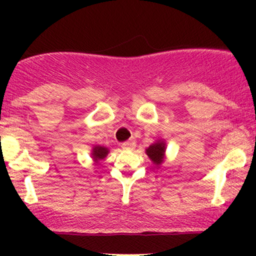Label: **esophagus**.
<instances>
[{"instance_id": "obj_1", "label": "esophagus", "mask_w": 256, "mask_h": 256, "mask_svg": "<svg viewBox=\"0 0 256 256\" xmlns=\"http://www.w3.org/2000/svg\"><path fill=\"white\" fill-rule=\"evenodd\" d=\"M122 148L125 149V150H134V149L136 148V142H134V140H126V142L122 144Z\"/></svg>"}]
</instances>
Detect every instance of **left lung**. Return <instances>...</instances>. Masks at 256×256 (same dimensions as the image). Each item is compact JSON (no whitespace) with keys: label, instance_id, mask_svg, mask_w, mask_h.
<instances>
[{"label":"left lung","instance_id":"1","mask_svg":"<svg viewBox=\"0 0 256 256\" xmlns=\"http://www.w3.org/2000/svg\"><path fill=\"white\" fill-rule=\"evenodd\" d=\"M146 154L152 161V164L160 166L166 158V142L165 140H156L146 149Z\"/></svg>","mask_w":256,"mask_h":256}]
</instances>
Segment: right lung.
I'll return each instance as SVG.
<instances>
[{"instance_id":"add662e5","label":"right lung","mask_w":256,"mask_h":256,"mask_svg":"<svg viewBox=\"0 0 256 256\" xmlns=\"http://www.w3.org/2000/svg\"><path fill=\"white\" fill-rule=\"evenodd\" d=\"M108 152H110V149L107 146H94L92 149H91V158H92L94 162L98 165L101 160L107 156Z\"/></svg>"}]
</instances>
